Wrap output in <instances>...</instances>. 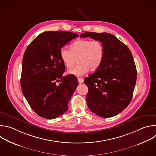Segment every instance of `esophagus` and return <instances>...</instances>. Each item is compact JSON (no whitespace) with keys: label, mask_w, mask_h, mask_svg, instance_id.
<instances>
[{"label":"esophagus","mask_w":156,"mask_h":156,"mask_svg":"<svg viewBox=\"0 0 156 156\" xmlns=\"http://www.w3.org/2000/svg\"><path fill=\"white\" fill-rule=\"evenodd\" d=\"M78 82H79L80 84L83 83V81H84V80L82 78H78Z\"/></svg>","instance_id":"1"}]
</instances>
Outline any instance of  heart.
I'll return each mask as SVG.
<instances>
[{
  "instance_id": "heart-1",
  "label": "heart",
  "mask_w": 156,
  "mask_h": 156,
  "mask_svg": "<svg viewBox=\"0 0 156 156\" xmlns=\"http://www.w3.org/2000/svg\"><path fill=\"white\" fill-rule=\"evenodd\" d=\"M104 47L100 41L80 39L74 42L70 49L61 48L60 56L68 69L72 68L78 59V64L70 69L69 73L80 76L89 70H97L104 60Z\"/></svg>"
}]
</instances>
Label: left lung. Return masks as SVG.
<instances>
[{"instance_id": "left-lung-1", "label": "left lung", "mask_w": 156, "mask_h": 156, "mask_svg": "<svg viewBox=\"0 0 156 156\" xmlns=\"http://www.w3.org/2000/svg\"><path fill=\"white\" fill-rule=\"evenodd\" d=\"M80 37L100 41L105 52L100 67L84 78L87 105L98 116L117 115L129 104L136 84L137 72L131 52L112 34L85 32Z\"/></svg>"}]
</instances>
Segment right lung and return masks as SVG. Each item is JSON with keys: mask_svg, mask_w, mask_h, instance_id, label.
Masks as SVG:
<instances>
[{"mask_svg": "<svg viewBox=\"0 0 156 156\" xmlns=\"http://www.w3.org/2000/svg\"><path fill=\"white\" fill-rule=\"evenodd\" d=\"M78 34L58 31L38 35L27 47L22 60V92L38 115L54 119L64 114L78 85L72 74L63 76L65 66L60 51ZM61 83L57 85V81Z\"/></svg>", "mask_w": 156, "mask_h": 156, "instance_id": "1", "label": "right lung"}]
</instances>
